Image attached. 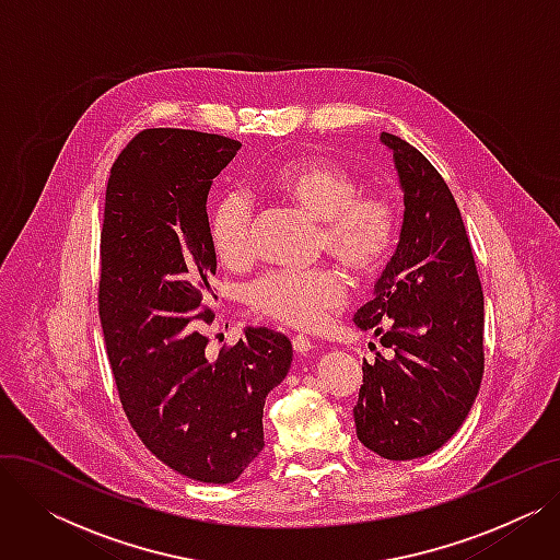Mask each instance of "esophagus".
<instances>
[{"instance_id":"34e87169","label":"esophagus","mask_w":560,"mask_h":560,"mask_svg":"<svg viewBox=\"0 0 560 560\" xmlns=\"http://www.w3.org/2000/svg\"><path fill=\"white\" fill-rule=\"evenodd\" d=\"M292 347H295L298 354H306V351H311L313 342L304 334H298V336H292Z\"/></svg>"}]
</instances>
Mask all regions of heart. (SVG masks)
<instances>
[{
    "instance_id": "obj_1",
    "label": "heart",
    "mask_w": 560,
    "mask_h": 560,
    "mask_svg": "<svg viewBox=\"0 0 560 560\" xmlns=\"http://www.w3.org/2000/svg\"><path fill=\"white\" fill-rule=\"evenodd\" d=\"M268 188L317 220V249L329 254L359 281L386 268L399 243V209L390 195L361 190V179L342 163L302 156L265 176ZM211 243L226 268H247L256 258L252 201L243 192L222 195L209 220ZM345 277L334 268L272 270L249 288V306L265 319L313 329L342 306Z\"/></svg>"
}]
</instances>
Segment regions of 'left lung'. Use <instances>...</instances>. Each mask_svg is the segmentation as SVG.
Here are the masks:
<instances>
[{"label": "left lung", "mask_w": 560, "mask_h": 560, "mask_svg": "<svg viewBox=\"0 0 560 560\" xmlns=\"http://www.w3.org/2000/svg\"><path fill=\"white\" fill-rule=\"evenodd\" d=\"M404 190L401 238L374 298L354 315L390 359L363 361L354 406L361 443L388 460L443 447L460 429L483 378V290L456 199L422 152L381 133Z\"/></svg>", "instance_id": "1"}]
</instances>
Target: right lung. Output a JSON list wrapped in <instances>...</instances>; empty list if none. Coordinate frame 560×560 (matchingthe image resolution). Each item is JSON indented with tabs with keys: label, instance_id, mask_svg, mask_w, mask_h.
<instances>
[{
	"label": "right lung",
	"instance_id": "right-lung-1",
	"mask_svg": "<svg viewBox=\"0 0 560 560\" xmlns=\"http://www.w3.org/2000/svg\"><path fill=\"white\" fill-rule=\"evenodd\" d=\"M241 142L144 129L117 154L100 235V317L129 424L159 460L201 483H231L262 452V406L292 361L290 340L247 329L211 359L218 258L206 197Z\"/></svg>",
	"mask_w": 560,
	"mask_h": 560
}]
</instances>
